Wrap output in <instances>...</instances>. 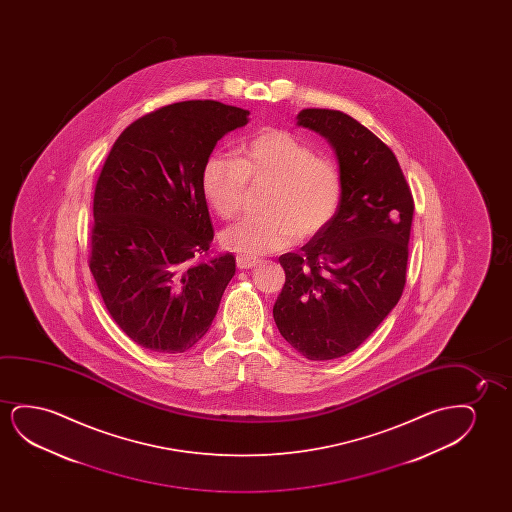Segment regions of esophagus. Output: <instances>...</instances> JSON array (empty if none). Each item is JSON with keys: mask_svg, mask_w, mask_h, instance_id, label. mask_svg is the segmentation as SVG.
Segmentation results:
<instances>
[{"mask_svg": "<svg viewBox=\"0 0 512 512\" xmlns=\"http://www.w3.org/2000/svg\"><path fill=\"white\" fill-rule=\"evenodd\" d=\"M236 264H238V269H252V267H255L257 264H259V259H255V257H245V255H239L238 259H236Z\"/></svg>", "mask_w": 512, "mask_h": 512, "instance_id": "esophagus-1", "label": "esophagus"}]
</instances>
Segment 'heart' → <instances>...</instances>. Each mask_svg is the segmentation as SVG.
I'll use <instances>...</instances> for the list:
<instances>
[{
  "instance_id": "obj_1",
  "label": "heart",
  "mask_w": 512,
  "mask_h": 512,
  "mask_svg": "<svg viewBox=\"0 0 512 512\" xmlns=\"http://www.w3.org/2000/svg\"><path fill=\"white\" fill-rule=\"evenodd\" d=\"M269 182L262 208L266 213L241 218L220 234L229 252L259 257L294 239H308L336 217L343 178L334 161L288 131L271 129L253 136L238 157L211 154L201 171V190L213 211L232 218L243 204L246 185Z\"/></svg>"
}]
</instances>
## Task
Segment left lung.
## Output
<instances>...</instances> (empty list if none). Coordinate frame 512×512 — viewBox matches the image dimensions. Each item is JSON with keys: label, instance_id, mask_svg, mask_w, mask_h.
Wrapping results in <instances>:
<instances>
[{"label": "left lung", "instance_id": "left-lung-1", "mask_svg": "<svg viewBox=\"0 0 512 512\" xmlns=\"http://www.w3.org/2000/svg\"><path fill=\"white\" fill-rule=\"evenodd\" d=\"M297 126L334 148L343 196L336 217L301 252L281 255L285 285L273 316L304 357L332 360L357 350L399 302L413 194L392 150L350 115L306 108Z\"/></svg>", "mask_w": 512, "mask_h": 512}]
</instances>
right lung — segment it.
Instances as JSON below:
<instances>
[{
    "mask_svg": "<svg viewBox=\"0 0 512 512\" xmlns=\"http://www.w3.org/2000/svg\"><path fill=\"white\" fill-rule=\"evenodd\" d=\"M248 115L211 99L162 106L127 126L106 157L89 267L108 313L141 348L190 350L217 315L236 259H204L213 225L201 171Z\"/></svg>",
    "mask_w": 512,
    "mask_h": 512,
    "instance_id": "right-lung-1",
    "label": "right lung"
}]
</instances>
